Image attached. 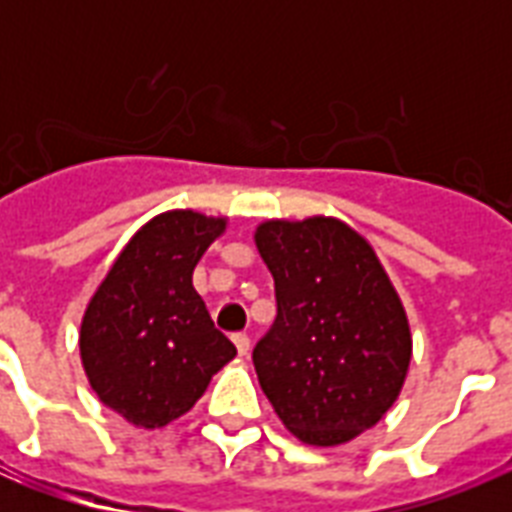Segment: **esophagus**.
Here are the masks:
<instances>
[{
    "mask_svg": "<svg viewBox=\"0 0 512 512\" xmlns=\"http://www.w3.org/2000/svg\"><path fill=\"white\" fill-rule=\"evenodd\" d=\"M233 345L239 350V356H249V350H252V342L247 335H233Z\"/></svg>",
    "mask_w": 512,
    "mask_h": 512,
    "instance_id": "esophagus-1",
    "label": "esophagus"
}]
</instances>
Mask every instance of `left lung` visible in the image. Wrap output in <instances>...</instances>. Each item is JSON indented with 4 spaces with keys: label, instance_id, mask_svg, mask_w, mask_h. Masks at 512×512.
<instances>
[{
    "label": "left lung",
    "instance_id": "left-lung-1",
    "mask_svg": "<svg viewBox=\"0 0 512 512\" xmlns=\"http://www.w3.org/2000/svg\"><path fill=\"white\" fill-rule=\"evenodd\" d=\"M255 244L276 284V321L252 350L284 428L348 444L401 393L412 332L372 244L335 217L268 220Z\"/></svg>",
    "mask_w": 512,
    "mask_h": 512
}]
</instances>
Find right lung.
Returning a JSON list of instances; mask_svg holds the SVG:
<instances>
[{
    "mask_svg": "<svg viewBox=\"0 0 512 512\" xmlns=\"http://www.w3.org/2000/svg\"><path fill=\"white\" fill-rule=\"evenodd\" d=\"M225 217L172 209L148 220L100 281L79 350L92 390L138 428H164L191 409L236 348L193 289V268Z\"/></svg>",
    "mask_w": 512,
    "mask_h": 512,
    "instance_id": "right-lung-1",
    "label": "right lung"
}]
</instances>
